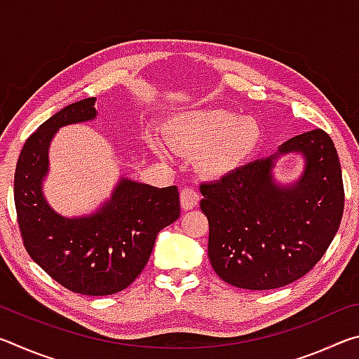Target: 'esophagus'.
<instances>
[{
	"instance_id": "esophagus-1",
	"label": "esophagus",
	"mask_w": 359,
	"mask_h": 359,
	"mask_svg": "<svg viewBox=\"0 0 359 359\" xmlns=\"http://www.w3.org/2000/svg\"><path fill=\"white\" fill-rule=\"evenodd\" d=\"M199 203V193L194 188L185 187L180 190V204L184 210L194 209Z\"/></svg>"
}]
</instances>
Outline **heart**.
Listing matches in <instances>:
<instances>
[{
    "label": "heart",
    "mask_w": 359,
    "mask_h": 359,
    "mask_svg": "<svg viewBox=\"0 0 359 359\" xmlns=\"http://www.w3.org/2000/svg\"><path fill=\"white\" fill-rule=\"evenodd\" d=\"M263 130L252 117L223 107H208L177 114L168 123L166 144L182 155H194L198 171L209 177H222L241 168L261 142ZM160 155L168 150L151 139Z\"/></svg>",
    "instance_id": "b5f03b06"
}]
</instances>
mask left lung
<instances>
[{"label": "left lung", "instance_id": "1", "mask_svg": "<svg viewBox=\"0 0 359 359\" xmlns=\"http://www.w3.org/2000/svg\"><path fill=\"white\" fill-rule=\"evenodd\" d=\"M306 158L302 179L278 186L271 168L283 153ZM215 274L244 290H274L307 274L323 257L344 214L337 150L323 130L291 137L276 155L201 184Z\"/></svg>", "mask_w": 359, "mask_h": 359}]
</instances>
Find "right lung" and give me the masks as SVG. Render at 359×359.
<instances>
[{"instance_id":"1","label":"right lung","mask_w":359,"mask_h":359,"mask_svg":"<svg viewBox=\"0 0 359 359\" xmlns=\"http://www.w3.org/2000/svg\"><path fill=\"white\" fill-rule=\"evenodd\" d=\"M95 117V98L77 101L27 139L15 168L14 201L23 245L34 263L74 293L107 296L130 287L141 274L156 234L179 218L180 201L175 185L156 188L121 179L95 214H57L42 193L48 145L58 128Z\"/></svg>"}]
</instances>
